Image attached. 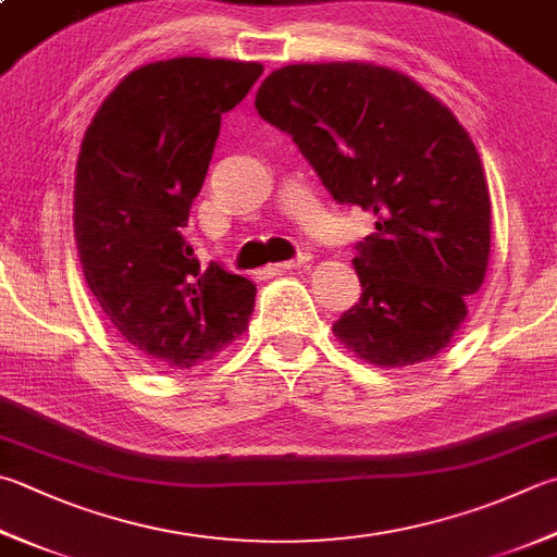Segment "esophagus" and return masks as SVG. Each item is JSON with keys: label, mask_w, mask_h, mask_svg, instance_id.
<instances>
[{"label": "esophagus", "mask_w": 557, "mask_h": 557, "mask_svg": "<svg viewBox=\"0 0 557 557\" xmlns=\"http://www.w3.org/2000/svg\"><path fill=\"white\" fill-rule=\"evenodd\" d=\"M310 259H312L310 251H298V255L293 257V259H288V261H281V264H276V269H278V271H286V269H298V267H302V264H308Z\"/></svg>", "instance_id": "34e87169"}]
</instances>
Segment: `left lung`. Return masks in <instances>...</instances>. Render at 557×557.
Masks as SVG:
<instances>
[{
	"mask_svg": "<svg viewBox=\"0 0 557 557\" xmlns=\"http://www.w3.org/2000/svg\"><path fill=\"white\" fill-rule=\"evenodd\" d=\"M255 107L334 201L375 215L354 257L363 293L334 337L383 369L434 359L490 259V191L463 125L414 79L369 62L274 70Z\"/></svg>",
	"mask_w": 557,
	"mask_h": 557,
	"instance_id": "obj_1",
	"label": "left lung"
}]
</instances>
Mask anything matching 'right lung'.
Wrapping results in <instances>:
<instances>
[{
    "label": "right lung",
    "mask_w": 557,
    "mask_h": 557,
    "mask_svg": "<svg viewBox=\"0 0 557 557\" xmlns=\"http://www.w3.org/2000/svg\"><path fill=\"white\" fill-rule=\"evenodd\" d=\"M259 62L174 58L123 77L84 133L75 239L84 278L121 337L166 369L211 361L247 330L257 286L184 237L220 119L247 97Z\"/></svg>",
    "instance_id": "obj_1"
}]
</instances>
